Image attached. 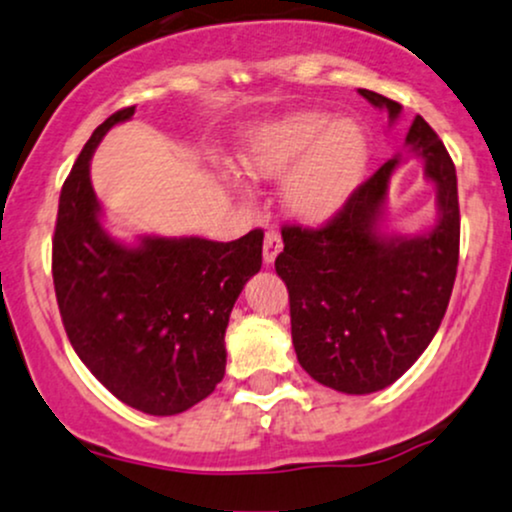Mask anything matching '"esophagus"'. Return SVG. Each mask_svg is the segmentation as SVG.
<instances>
[{
    "instance_id": "esophagus-1",
    "label": "esophagus",
    "mask_w": 512,
    "mask_h": 512,
    "mask_svg": "<svg viewBox=\"0 0 512 512\" xmlns=\"http://www.w3.org/2000/svg\"><path fill=\"white\" fill-rule=\"evenodd\" d=\"M282 251V237L278 230H268L266 232V239H263V261L273 263L275 258H278V254Z\"/></svg>"
}]
</instances>
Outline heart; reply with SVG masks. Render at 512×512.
I'll return each mask as SVG.
<instances>
[{
    "instance_id": "b5f03b06",
    "label": "heart",
    "mask_w": 512,
    "mask_h": 512,
    "mask_svg": "<svg viewBox=\"0 0 512 512\" xmlns=\"http://www.w3.org/2000/svg\"><path fill=\"white\" fill-rule=\"evenodd\" d=\"M242 167L256 179L285 182V206L304 222H326L357 194L369 167V138L352 119L306 110L270 122L251 136Z\"/></svg>"
}]
</instances>
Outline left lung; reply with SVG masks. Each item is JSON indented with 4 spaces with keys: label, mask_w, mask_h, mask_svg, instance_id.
I'll return each instance as SVG.
<instances>
[{
    "label": "left lung",
    "mask_w": 512,
    "mask_h": 512,
    "mask_svg": "<svg viewBox=\"0 0 512 512\" xmlns=\"http://www.w3.org/2000/svg\"><path fill=\"white\" fill-rule=\"evenodd\" d=\"M359 95L400 117V102ZM407 155L436 184L438 222L419 237L381 232L388 184L402 155L383 162L345 208L318 230L282 227L275 270L290 292L292 342L314 381L350 395L395 383L434 340L446 316L460 256L458 177L438 134L414 117Z\"/></svg>",
    "instance_id": "left-lung-1"
}]
</instances>
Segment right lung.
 Segmentation results:
<instances>
[{
    "instance_id": "right-lung-1",
    "label": "right lung",
    "mask_w": 512,
    "mask_h": 512,
    "mask_svg": "<svg viewBox=\"0 0 512 512\" xmlns=\"http://www.w3.org/2000/svg\"><path fill=\"white\" fill-rule=\"evenodd\" d=\"M107 117L59 194L52 278L71 347L114 398L155 417L208 398L225 376V330L246 280L261 270L263 232L234 242L141 237L124 246L102 230L90 158L114 124Z\"/></svg>"
}]
</instances>
